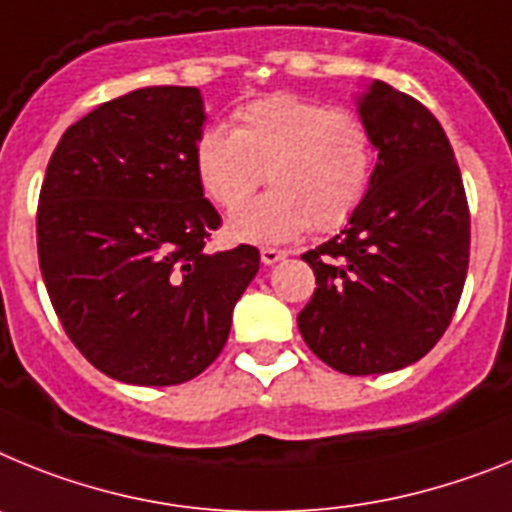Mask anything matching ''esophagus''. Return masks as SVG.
<instances>
[{"instance_id": "esophagus-1", "label": "esophagus", "mask_w": 512, "mask_h": 512, "mask_svg": "<svg viewBox=\"0 0 512 512\" xmlns=\"http://www.w3.org/2000/svg\"><path fill=\"white\" fill-rule=\"evenodd\" d=\"M286 255H288V252L275 250V247H262V250H260V257H262V262H265V265H275V262H281Z\"/></svg>"}]
</instances>
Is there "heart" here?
<instances>
[{
    "instance_id": "b5f03b06",
    "label": "heart",
    "mask_w": 512,
    "mask_h": 512,
    "mask_svg": "<svg viewBox=\"0 0 512 512\" xmlns=\"http://www.w3.org/2000/svg\"><path fill=\"white\" fill-rule=\"evenodd\" d=\"M373 162L361 115L283 92L239 108L231 131L203 128L193 146L198 182L224 211L241 208L266 172L274 190L229 221L231 237L255 244L348 224L366 201Z\"/></svg>"
}]
</instances>
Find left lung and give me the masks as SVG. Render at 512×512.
Listing matches in <instances>:
<instances>
[{"mask_svg": "<svg viewBox=\"0 0 512 512\" xmlns=\"http://www.w3.org/2000/svg\"><path fill=\"white\" fill-rule=\"evenodd\" d=\"M379 162L366 201L304 260L317 288L299 332L348 376L391 373L441 340L469 268V206L446 131L422 102L373 79L358 97Z\"/></svg>", "mask_w": 512, "mask_h": 512, "instance_id": "8db88e82", "label": "left lung"}]
</instances>
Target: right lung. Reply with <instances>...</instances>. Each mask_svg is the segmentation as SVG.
<instances>
[{
    "label": "right lung",
    "mask_w": 512,
    "mask_h": 512,
    "mask_svg": "<svg viewBox=\"0 0 512 512\" xmlns=\"http://www.w3.org/2000/svg\"><path fill=\"white\" fill-rule=\"evenodd\" d=\"M195 87H144L69 126L38 201V260L79 353L136 386L195 379L224 350L260 270L250 244L206 252L221 216L203 198Z\"/></svg>",
    "instance_id": "right-lung-1"
}]
</instances>
